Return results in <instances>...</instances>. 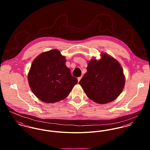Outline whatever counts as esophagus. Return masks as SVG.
Here are the masks:
<instances>
[{"label": "esophagus", "instance_id": "obj_1", "mask_svg": "<svg viewBox=\"0 0 150 150\" xmlns=\"http://www.w3.org/2000/svg\"><path fill=\"white\" fill-rule=\"evenodd\" d=\"M83 77V76H80V77H78V82H79L80 80H81V78Z\"/></svg>", "mask_w": 150, "mask_h": 150}]
</instances>
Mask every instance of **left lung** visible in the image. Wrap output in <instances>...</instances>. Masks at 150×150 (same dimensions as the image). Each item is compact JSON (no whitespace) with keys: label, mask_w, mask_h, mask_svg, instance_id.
I'll return each mask as SVG.
<instances>
[{"label":"left lung","mask_w":150,"mask_h":150,"mask_svg":"<svg viewBox=\"0 0 150 150\" xmlns=\"http://www.w3.org/2000/svg\"><path fill=\"white\" fill-rule=\"evenodd\" d=\"M79 84L86 96L95 102L105 104L122 92L125 79L121 66L114 58L103 53L100 60L92 59Z\"/></svg>","instance_id":"obj_1"}]
</instances>
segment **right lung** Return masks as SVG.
<instances>
[{"mask_svg": "<svg viewBox=\"0 0 150 150\" xmlns=\"http://www.w3.org/2000/svg\"><path fill=\"white\" fill-rule=\"evenodd\" d=\"M59 51L52 50L40 54L33 61L28 83L35 95L47 103L66 98L78 83L66 64Z\"/></svg>", "mask_w": 150, "mask_h": 150, "instance_id": "right-lung-1", "label": "right lung"}]
</instances>
